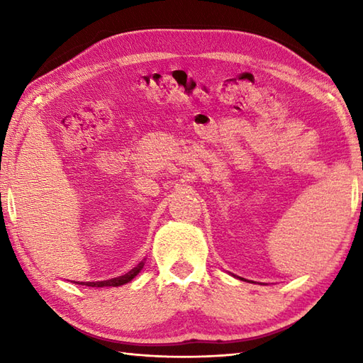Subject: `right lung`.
<instances>
[{"label": "right lung", "mask_w": 363, "mask_h": 363, "mask_svg": "<svg viewBox=\"0 0 363 363\" xmlns=\"http://www.w3.org/2000/svg\"><path fill=\"white\" fill-rule=\"evenodd\" d=\"M143 262H140L135 268L130 269V272H128L126 274L123 276H118V277H113V279H109V281H101V282H91L89 284V287H118V285H123V284H128L129 281H133L134 277L140 273V269L143 268Z\"/></svg>", "instance_id": "obj_1"}]
</instances>
